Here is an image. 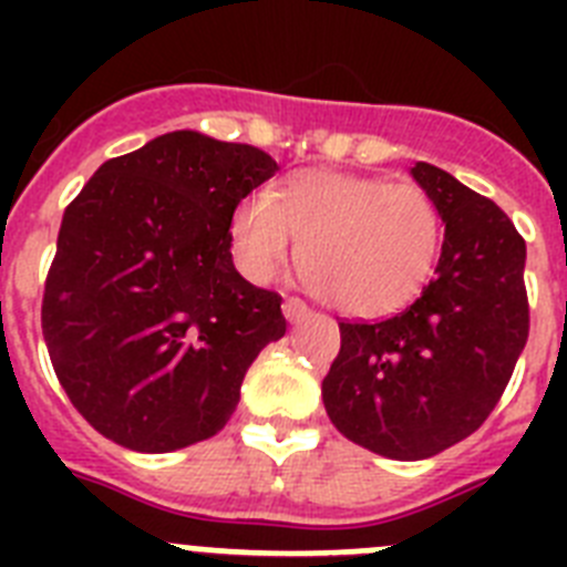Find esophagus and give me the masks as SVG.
Listing matches in <instances>:
<instances>
[{
  "label": "esophagus",
  "mask_w": 567,
  "mask_h": 567,
  "mask_svg": "<svg viewBox=\"0 0 567 567\" xmlns=\"http://www.w3.org/2000/svg\"><path fill=\"white\" fill-rule=\"evenodd\" d=\"M284 315H287L289 323H300L309 315V307L300 298H287L284 300Z\"/></svg>",
  "instance_id": "obj_1"
}]
</instances>
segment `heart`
I'll list each match as a JSON object with an SVG mask.
<instances>
[{"instance_id":"obj_1","label":"heart","mask_w":567,"mask_h":567,"mask_svg":"<svg viewBox=\"0 0 567 567\" xmlns=\"http://www.w3.org/2000/svg\"><path fill=\"white\" fill-rule=\"evenodd\" d=\"M300 240L315 292L354 318L398 312L420 292L443 244V215L423 187L374 175L300 169L280 193L252 195L233 215L240 272L267 284Z\"/></svg>"}]
</instances>
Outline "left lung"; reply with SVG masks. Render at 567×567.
Masks as SVG:
<instances>
[{"label": "left lung", "mask_w": 567, "mask_h": 567, "mask_svg": "<svg viewBox=\"0 0 567 567\" xmlns=\"http://www.w3.org/2000/svg\"><path fill=\"white\" fill-rule=\"evenodd\" d=\"M414 182L445 221L437 272L383 320H340L323 405L340 434L389 460H425L485 423L528 340L525 240L508 215L434 164Z\"/></svg>", "instance_id": "left-lung-1"}]
</instances>
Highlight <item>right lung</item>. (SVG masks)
<instances>
[{"instance_id":"1","label":"right lung","mask_w":567,"mask_h":567,"mask_svg":"<svg viewBox=\"0 0 567 567\" xmlns=\"http://www.w3.org/2000/svg\"><path fill=\"white\" fill-rule=\"evenodd\" d=\"M275 169L264 150L175 130L104 162L68 204L42 334L99 434L164 454L227 425L252 360L287 332L284 298L229 252L235 207Z\"/></svg>"}]
</instances>
